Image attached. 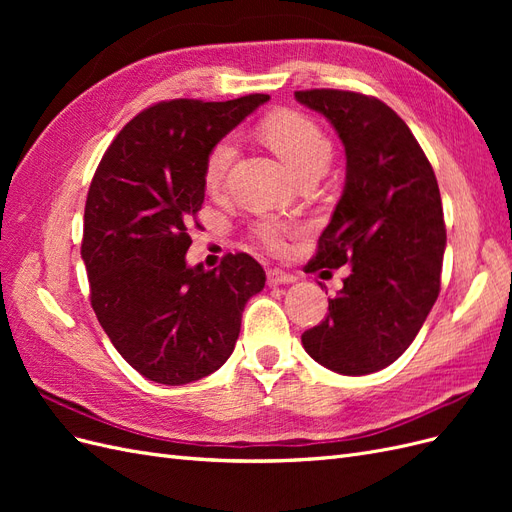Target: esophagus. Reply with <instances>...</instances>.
Instances as JSON below:
<instances>
[{
    "label": "esophagus",
    "mask_w": 512,
    "mask_h": 512,
    "mask_svg": "<svg viewBox=\"0 0 512 512\" xmlns=\"http://www.w3.org/2000/svg\"><path fill=\"white\" fill-rule=\"evenodd\" d=\"M294 280H297V277L286 273V271H282V269H269V271H267V282H269V286L292 284Z\"/></svg>",
    "instance_id": "esophagus-1"
}]
</instances>
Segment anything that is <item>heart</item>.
I'll return each instance as SVG.
<instances>
[{"label":"heart","mask_w":512,"mask_h":512,"mask_svg":"<svg viewBox=\"0 0 512 512\" xmlns=\"http://www.w3.org/2000/svg\"><path fill=\"white\" fill-rule=\"evenodd\" d=\"M265 136L271 147L292 166L297 175L312 168H327L331 160V141L314 119L301 113H277L265 121ZM237 156V136L226 134L209 151L205 162V185L209 190H220ZM294 226L280 218H260L254 224V237L273 252L284 250L286 239Z\"/></svg>","instance_id":"obj_1"}]
</instances>
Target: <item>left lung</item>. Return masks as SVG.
I'll use <instances>...</instances> for the list:
<instances>
[{
  "label": "left lung",
  "instance_id": "obj_1",
  "mask_svg": "<svg viewBox=\"0 0 512 512\" xmlns=\"http://www.w3.org/2000/svg\"><path fill=\"white\" fill-rule=\"evenodd\" d=\"M294 98L327 117L346 149L344 192L307 267H350L327 318L301 342L337 374H374L408 350L440 294L438 181L406 121L378 98L339 89Z\"/></svg>",
  "mask_w": 512,
  "mask_h": 512
}]
</instances>
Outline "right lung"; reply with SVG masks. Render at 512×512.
Instances as JSON below:
<instances>
[{
	"label": "right lung",
	"mask_w": 512,
	"mask_h": 512,
	"mask_svg": "<svg viewBox=\"0 0 512 512\" xmlns=\"http://www.w3.org/2000/svg\"><path fill=\"white\" fill-rule=\"evenodd\" d=\"M267 100L153 104L126 123L91 179L81 245L91 307L147 380L179 386L220 369L235 350L245 303L265 288L252 256L228 254L205 271L188 267L185 252L211 147Z\"/></svg>",
	"instance_id": "right-lung-1"
}]
</instances>
